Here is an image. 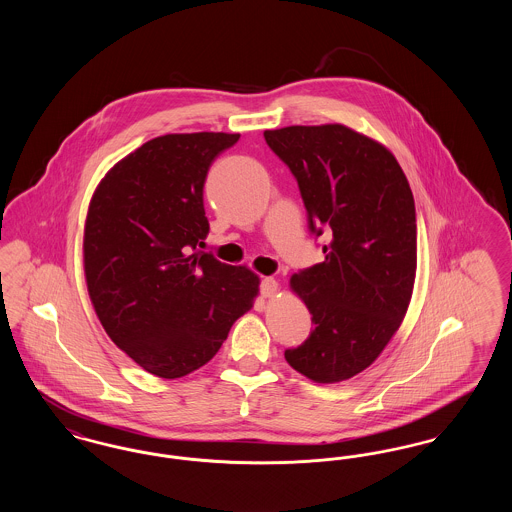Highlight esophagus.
Instances as JSON below:
<instances>
[{
  "label": "esophagus",
  "instance_id": "34e87169",
  "mask_svg": "<svg viewBox=\"0 0 512 512\" xmlns=\"http://www.w3.org/2000/svg\"><path fill=\"white\" fill-rule=\"evenodd\" d=\"M276 292H278V282L274 278H270V276L263 278V282H261V295L268 299V297H274Z\"/></svg>",
  "mask_w": 512,
  "mask_h": 512
}]
</instances>
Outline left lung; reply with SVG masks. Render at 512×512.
Instances as JSON below:
<instances>
[{
  "mask_svg": "<svg viewBox=\"0 0 512 512\" xmlns=\"http://www.w3.org/2000/svg\"><path fill=\"white\" fill-rule=\"evenodd\" d=\"M297 178L311 230H332L324 263L295 272L292 290L315 328L284 357L317 384L372 365L407 315L416 278V213L409 180L378 140L345 124L265 130Z\"/></svg>",
  "mask_w": 512,
  "mask_h": 512,
  "instance_id": "obj_1",
  "label": "left lung"
}]
</instances>
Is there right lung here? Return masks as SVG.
<instances>
[{
    "instance_id": "obj_1",
    "label": "right lung",
    "mask_w": 512,
    "mask_h": 512,
    "mask_svg": "<svg viewBox=\"0 0 512 512\" xmlns=\"http://www.w3.org/2000/svg\"><path fill=\"white\" fill-rule=\"evenodd\" d=\"M240 134H165L99 180L84 222V278L117 347L159 378L207 365L257 295L259 276L199 251L209 232L203 186Z\"/></svg>"
}]
</instances>
